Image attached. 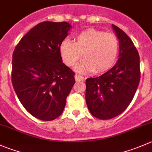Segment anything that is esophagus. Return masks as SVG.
<instances>
[{
	"label": "esophagus",
	"instance_id": "1",
	"mask_svg": "<svg viewBox=\"0 0 152 152\" xmlns=\"http://www.w3.org/2000/svg\"><path fill=\"white\" fill-rule=\"evenodd\" d=\"M75 79H76V81H83L85 79V78L83 76H80V75L76 74L75 75Z\"/></svg>",
	"mask_w": 152,
	"mask_h": 152
}]
</instances>
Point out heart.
Returning a JSON list of instances; mask_svg holds the SVG:
<instances>
[{"instance_id":"b5f03b06","label":"heart","mask_w":152,"mask_h":152,"mask_svg":"<svg viewBox=\"0 0 152 152\" xmlns=\"http://www.w3.org/2000/svg\"><path fill=\"white\" fill-rule=\"evenodd\" d=\"M120 50L118 38L114 34L88 28L77 34L73 43L68 39L61 42L59 52L62 61L72 67L82 56L83 60L75 66L80 73H101L111 68Z\"/></svg>"}]
</instances>
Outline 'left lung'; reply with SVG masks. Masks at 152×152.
<instances>
[{
	"mask_svg": "<svg viewBox=\"0 0 152 152\" xmlns=\"http://www.w3.org/2000/svg\"><path fill=\"white\" fill-rule=\"evenodd\" d=\"M120 42L117 64L99 77L86 79L85 100L94 117L109 120L120 115L133 99L140 79V56L132 39L112 24Z\"/></svg>",
	"mask_w": 152,
	"mask_h": 152,
	"instance_id": "left-lung-1",
	"label": "left lung"
}]
</instances>
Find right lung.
I'll return each mask as SVG.
<instances>
[{
	"label": "right lung",
	"mask_w": 152,
	"mask_h": 152,
	"mask_svg": "<svg viewBox=\"0 0 152 152\" xmlns=\"http://www.w3.org/2000/svg\"><path fill=\"white\" fill-rule=\"evenodd\" d=\"M69 23L44 21L22 38L12 54V83L25 109L44 121L62 113L75 84L74 72L62 62L61 42Z\"/></svg>",
	"instance_id": "obj_1"
}]
</instances>
